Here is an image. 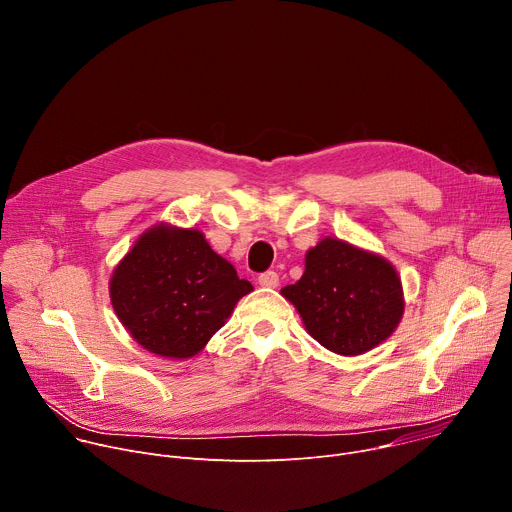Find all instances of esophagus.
I'll list each match as a JSON object with an SVG mask.
<instances>
[{"mask_svg": "<svg viewBox=\"0 0 512 512\" xmlns=\"http://www.w3.org/2000/svg\"><path fill=\"white\" fill-rule=\"evenodd\" d=\"M257 282L263 288H277V284H280V275H277L275 271H265L259 275Z\"/></svg>", "mask_w": 512, "mask_h": 512, "instance_id": "1", "label": "esophagus"}]
</instances>
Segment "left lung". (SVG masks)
Listing matches in <instances>:
<instances>
[{
  "instance_id": "8db88e82",
  "label": "left lung",
  "mask_w": 512,
  "mask_h": 512,
  "mask_svg": "<svg viewBox=\"0 0 512 512\" xmlns=\"http://www.w3.org/2000/svg\"><path fill=\"white\" fill-rule=\"evenodd\" d=\"M304 261L302 277L282 288V296L322 347L361 355L396 331L404 294L390 261L331 237L312 247Z\"/></svg>"
}]
</instances>
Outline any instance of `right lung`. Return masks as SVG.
<instances>
[{"label": "right lung", "instance_id": "add662e5", "mask_svg": "<svg viewBox=\"0 0 512 512\" xmlns=\"http://www.w3.org/2000/svg\"><path fill=\"white\" fill-rule=\"evenodd\" d=\"M251 290L212 251L204 232L169 224L143 232L110 280L124 329L147 351L169 359L198 355Z\"/></svg>", "mask_w": 512, "mask_h": 512}]
</instances>
